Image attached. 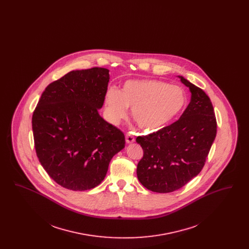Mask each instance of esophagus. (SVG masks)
<instances>
[{"mask_svg": "<svg viewBox=\"0 0 249 249\" xmlns=\"http://www.w3.org/2000/svg\"><path fill=\"white\" fill-rule=\"evenodd\" d=\"M135 142V139H134V137L130 134V133H128L127 135H126V142L127 143H132V142Z\"/></svg>", "mask_w": 249, "mask_h": 249, "instance_id": "34e87169", "label": "esophagus"}]
</instances>
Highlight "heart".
<instances>
[{
  "instance_id": "obj_1",
  "label": "heart",
  "mask_w": 249,
  "mask_h": 249,
  "mask_svg": "<svg viewBox=\"0 0 249 249\" xmlns=\"http://www.w3.org/2000/svg\"><path fill=\"white\" fill-rule=\"evenodd\" d=\"M185 105L186 94L178 86L159 80H129L120 92L115 88L107 89L105 116L109 123L118 125L130 108L139 128L153 132L167 126Z\"/></svg>"
}]
</instances>
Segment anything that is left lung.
Instances as JSON below:
<instances>
[{"mask_svg": "<svg viewBox=\"0 0 249 249\" xmlns=\"http://www.w3.org/2000/svg\"><path fill=\"white\" fill-rule=\"evenodd\" d=\"M190 89V102L175 123L146 136H138L143 156L137 178L147 190L168 193L197 177L216 135V121L209 97L200 88L178 75Z\"/></svg>", "mask_w": 249, "mask_h": 249, "instance_id": "left-lung-1", "label": "left lung"}]
</instances>
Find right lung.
<instances>
[{"label":"right lung","instance_id":"obj_1","mask_svg":"<svg viewBox=\"0 0 249 249\" xmlns=\"http://www.w3.org/2000/svg\"><path fill=\"white\" fill-rule=\"evenodd\" d=\"M109 70L69 71L49 84L33 115L39 161L61 187L75 191L97 187L112 158L125 147L121 130L103 119Z\"/></svg>","mask_w":249,"mask_h":249}]
</instances>
